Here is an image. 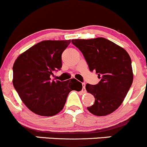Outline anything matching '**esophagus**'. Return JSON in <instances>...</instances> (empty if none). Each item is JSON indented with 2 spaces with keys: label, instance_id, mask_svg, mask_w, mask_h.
Here are the masks:
<instances>
[{
  "label": "esophagus",
  "instance_id": "34e87169",
  "mask_svg": "<svg viewBox=\"0 0 147 147\" xmlns=\"http://www.w3.org/2000/svg\"><path fill=\"white\" fill-rule=\"evenodd\" d=\"M82 86H83V89H82V90H83V92H86V84L82 83Z\"/></svg>",
  "mask_w": 147,
  "mask_h": 147
}]
</instances>
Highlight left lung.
Segmentation results:
<instances>
[{
    "label": "left lung",
    "mask_w": 147,
    "mask_h": 147,
    "mask_svg": "<svg viewBox=\"0 0 147 147\" xmlns=\"http://www.w3.org/2000/svg\"><path fill=\"white\" fill-rule=\"evenodd\" d=\"M72 43L82 52L90 71H95L101 79L96 85H86L88 92L95 99L88 110L97 116L112 113L122 104L132 85L129 55L122 47L102 37L72 39Z\"/></svg>",
    "instance_id": "1"
}]
</instances>
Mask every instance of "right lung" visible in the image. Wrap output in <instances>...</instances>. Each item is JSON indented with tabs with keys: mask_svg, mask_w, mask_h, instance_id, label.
I'll list each match as a JSON object with an SVG mask.
<instances>
[{
	"mask_svg": "<svg viewBox=\"0 0 147 147\" xmlns=\"http://www.w3.org/2000/svg\"><path fill=\"white\" fill-rule=\"evenodd\" d=\"M70 40L39 42L17 57L13 65L12 83L22 102L41 116H53L63 109L71 90L80 91L82 83L71 79L52 80L62 66L61 55Z\"/></svg>",
	"mask_w": 147,
	"mask_h": 147,
	"instance_id": "add662e5",
	"label": "right lung"
}]
</instances>
